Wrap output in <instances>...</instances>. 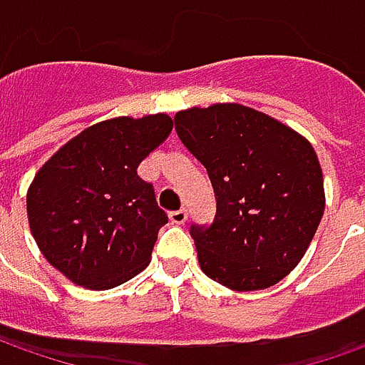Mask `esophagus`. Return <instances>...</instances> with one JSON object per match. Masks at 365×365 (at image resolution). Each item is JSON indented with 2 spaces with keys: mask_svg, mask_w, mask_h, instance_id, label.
<instances>
[{
  "mask_svg": "<svg viewBox=\"0 0 365 365\" xmlns=\"http://www.w3.org/2000/svg\"><path fill=\"white\" fill-rule=\"evenodd\" d=\"M170 220H172V224L183 225L185 224V220H187V212H185V210H175V212L170 214Z\"/></svg>",
  "mask_w": 365,
  "mask_h": 365,
  "instance_id": "1",
  "label": "esophagus"
}]
</instances>
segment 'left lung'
Instances as JSON below:
<instances>
[{"label":"left lung","mask_w":365,"mask_h":365,"mask_svg":"<svg viewBox=\"0 0 365 365\" xmlns=\"http://www.w3.org/2000/svg\"><path fill=\"white\" fill-rule=\"evenodd\" d=\"M175 131L217 202L214 224L190 230L202 272L234 292L276 286L304 257L326 207L312 143L240 103L178 111Z\"/></svg>","instance_id":"obj_1"}]
</instances>
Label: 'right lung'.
<instances>
[{"instance_id": "right-lung-1", "label": "right lung", "mask_w": 365, "mask_h": 365, "mask_svg": "<svg viewBox=\"0 0 365 365\" xmlns=\"http://www.w3.org/2000/svg\"><path fill=\"white\" fill-rule=\"evenodd\" d=\"M173 128L165 113L99 121L61 145L27 190V220L47 262L88 289H110L150 264L168 215L138 175Z\"/></svg>"}]
</instances>
